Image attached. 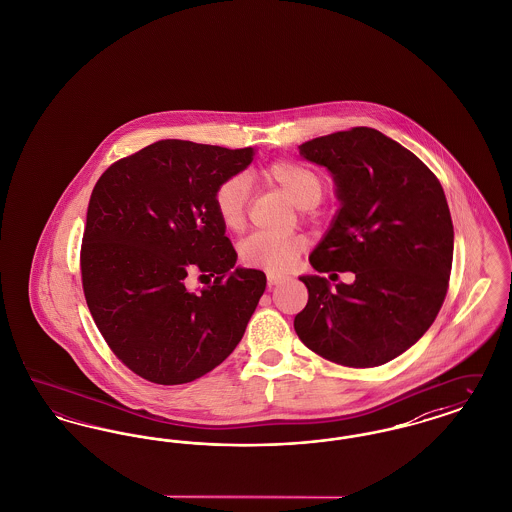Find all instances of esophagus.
Segmentation results:
<instances>
[{
    "label": "esophagus",
    "mask_w": 512,
    "mask_h": 512,
    "mask_svg": "<svg viewBox=\"0 0 512 512\" xmlns=\"http://www.w3.org/2000/svg\"><path fill=\"white\" fill-rule=\"evenodd\" d=\"M282 280H284V276H282V274H272V272L267 274L268 288H274V286H278Z\"/></svg>",
    "instance_id": "34e87169"
}]
</instances>
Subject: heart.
I'll return each instance as SVG.
<instances>
[{
  "label": "heart",
  "instance_id": "obj_1",
  "mask_svg": "<svg viewBox=\"0 0 512 512\" xmlns=\"http://www.w3.org/2000/svg\"><path fill=\"white\" fill-rule=\"evenodd\" d=\"M261 174L268 182L284 190L301 209H311L324 195V182L307 165L295 161H274ZM247 180L242 174H232L220 180L213 190V209L220 224L228 232H240L245 224V203H247ZM307 247V240L299 234L272 236L255 232L247 236L238 247L242 265L259 268L268 272H286L297 263V257Z\"/></svg>",
  "mask_w": 512,
  "mask_h": 512
}]
</instances>
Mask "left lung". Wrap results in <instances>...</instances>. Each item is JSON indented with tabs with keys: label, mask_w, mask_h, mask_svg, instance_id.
<instances>
[{
	"label": "left lung",
	"mask_w": 512,
	"mask_h": 512,
	"mask_svg": "<svg viewBox=\"0 0 512 512\" xmlns=\"http://www.w3.org/2000/svg\"><path fill=\"white\" fill-rule=\"evenodd\" d=\"M326 167L341 201L311 253L317 272H353V284L313 274L293 328L320 357L380 366L424 336L443 305L453 263V222L436 174L382 132L357 126L299 146Z\"/></svg>",
	"instance_id": "obj_1"
}]
</instances>
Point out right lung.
Here are the masks:
<instances>
[{
    "label": "right lung",
    "instance_id": "add662e5",
    "mask_svg": "<svg viewBox=\"0 0 512 512\" xmlns=\"http://www.w3.org/2000/svg\"><path fill=\"white\" fill-rule=\"evenodd\" d=\"M251 159V147L161 140L113 163L92 192L80 247L86 303L111 351L144 380L194 382L244 336L267 276L234 270L213 190ZM188 273L216 280L194 294Z\"/></svg>",
    "mask_w": 512,
    "mask_h": 512
}]
</instances>
